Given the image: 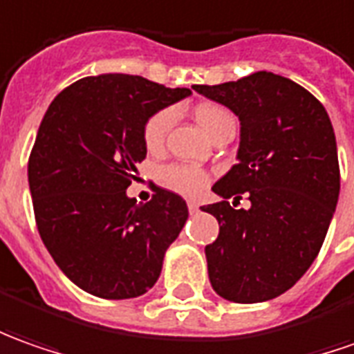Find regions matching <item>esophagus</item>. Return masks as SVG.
Listing matches in <instances>:
<instances>
[{"instance_id": "esophagus-1", "label": "esophagus", "mask_w": 354, "mask_h": 354, "mask_svg": "<svg viewBox=\"0 0 354 354\" xmlns=\"http://www.w3.org/2000/svg\"><path fill=\"white\" fill-rule=\"evenodd\" d=\"M187 209H189V213H197V211H199V203L194 201V199H189V201H187Z\"/></svg>"}]
</instances>
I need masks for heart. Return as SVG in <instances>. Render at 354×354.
<instances>
[{"mask_svg": "<svg viewBox=\"0 0 354 354\" xmlns=\"http://www.w3.org/2000/svg\"><path fill=\"white\" fill-rule=\"evenodd\" d=\"M194 114H196L197 124L201 126V129L209 137L213 136L223 124H227V122L232 120V116L228 114L225 108L218 106V104H213V102L199 104ZM172 120H174L172 110H160V112L153 114V116L147 120L145 129H143V141H145V147L149 151H157V149L162 147ZM160 180H162L165 186L174 189L178 194L194 196V194H197L201 187L207 184V174L196 167L170 165V167L162 168Z\"/></svg>", "mask_w": 354, "mask_h": 354, "instance_id": "1", "label": "heart"}]
</instances>
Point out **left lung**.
Here are the masks:
<instances>
[{
  "label": "left lung",
  "mask_w": 354,
  "mask_h": 354,
  "mask_svg": "<svg viewBox=\"0 0 354 354\" xmlns=\"http://www.w3.org/2000/svg\"><path fill=\"white\" fill-rule=\"evenodd\" d=\"M194 91L240 120L238 165L213 186L223 199L201 211L218 221L205 246L209 281L238 304L283 295L318 256L339 197V160L326 108L287 77L258 71ZM250 209H234L241 194Z\"/></svg>",
  "instance_id": "left-lung-1"
}]
</instances>
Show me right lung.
I'll list each match as a JSON object with an SVG mask.
<instances>
[{"mask_svg":"<svg viewBox=\"0 0 354 354\" xmlns=\"http://www.w3.org/2000/svg\"><path fill=\"white\" fill-rule=\"evenodd\" d=\"M189 95L106 73L75 81L46 110L28 158L36 227L64 275L95 297L145 295L186 225L178 194L157 187L137 203L126 189L147 157V120Z\"/></svg>","mask_w":354,"mask_h":354,"instance_id":"1","label":"right lung"}]
</instances>
